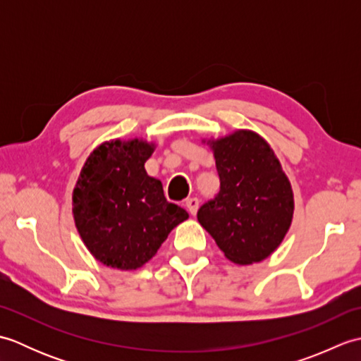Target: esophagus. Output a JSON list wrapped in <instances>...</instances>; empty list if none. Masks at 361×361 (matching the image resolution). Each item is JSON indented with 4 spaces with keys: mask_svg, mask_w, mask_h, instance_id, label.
Instances as JSON below:
<instances>
[{
    "mask_svg": "<svg viewBox=\"0 0 361 361\" xmlns=\"http://www.w3.org/2000/svg\"><path fill=\"white\" fill-rule=\"evenodd\" d=\"M186 208H188V211L190 214H192V216H195L197 209H198V198H195V197L188 198V200H186Z\"/></svg>",
    "mask_w": 361,
    "mask_h": 361,
    "instance_id": "34e87169",
    "label": "esophagus"
}]
</instances>
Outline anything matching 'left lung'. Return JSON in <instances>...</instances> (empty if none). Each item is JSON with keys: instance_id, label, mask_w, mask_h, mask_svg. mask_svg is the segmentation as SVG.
I'll list each match as a JSON object with an SVG mask.
<instances>
[{"instance_id": "obj_1", "label": "left lung", "mask_w": 361, "mask_h": 361, "mask_svg": "<svg viewBox=\"0 0 361 361\" xmlns=\"http://www.w3.org/2000/svg\"><path fill=\"white\" fill-rule=\"evenodd\" d=\"M203 142L216 158L220 192L198 209L197 219L231 262H262L278 250L293 220L288 176L270 144L252 130Z\"/></svg>"}]
</instances>
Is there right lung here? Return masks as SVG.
Masks as SVG:
<instances>
[{
	"instance_id": "obj_1",
	"label": "right lung",
	"mask_w": 361,
	"mask_h": 361,
	"mask_svg": "<svg viewBox=\"0 0 361 361\" xmlns=\"http://www.w3.org/2000/svg\"><path fill=\"white\" fill-rule=\"evenodd\" d=\"M157 144L110 140L90 153L73 190V217L87 250L99 262L136 270L157 255L175 226L189 219L169 203L163 183L144 164Z\"/></svg>"
}]
</instances>
